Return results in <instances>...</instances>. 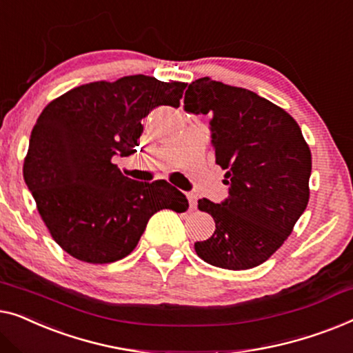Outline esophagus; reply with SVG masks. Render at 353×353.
I'll return each mask as SVG.
<instances>
[{
  "label": "esophagus",
  "instance_id": "1",
  "mask_svg": "<svg viewBox=\"0 0 353 353\" xmlns=\"http://www.w3.org/2000/svg\"><path fill=\"white\" fill-rule=\"evenodd\" d=\"M185 195L188 198V205H190V210H195V208H196V195H193V193H190V192H187Z\"/></svg>",
  "mask_w": 353,
  "mask_h": 353
}]
</instances>
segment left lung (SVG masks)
<instances>
[{"instance_id": "obj_1", "label": "left lung", "mask_w": 353, "mask_h": 353, "mask_svg": "<svg viewBox=\"0 0 353 353\" xmlns=\"http://www.w3.org/2000/svg\"><path fill=\"white\" fill-rule=\"evenodd\" d=\"M183 110L211 113L216 163L225 170L228 196L198 200L216 230L195 251L228 270L261 265L280 248L309 203L310 148L290 113L243 88L211 78L188 84Z\"/></svg>"}]
</instances>
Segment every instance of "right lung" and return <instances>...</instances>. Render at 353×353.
<instances>
[{"instance_id": "add662e5", "label": "right lung", "mask_w": 353, "mask_h": 353, "mask_svg": "<svg viewBox=\"0 0 353 353\" xmlns=\"http://www.w3.org/2000/svg\"><path fill=\"white\" fill-rule=\"evenodd\" d=\"M185 83L132 75L94 81L48 103L32 129L23 179L39 216L63 251L89 264H108L137 246L160 210L187 211L182 192L121 174L117 157L136 152L142 118L177 108Z\"/></svg>"}]
</instances>
